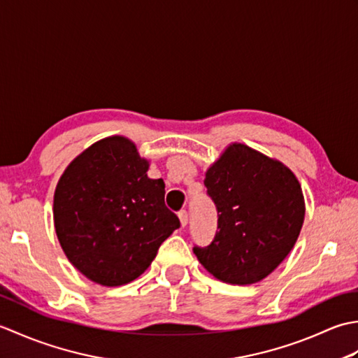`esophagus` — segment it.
Instances as JSON below:
<instances>
[{"mask_svg":"<svg viewBox=\"0 0 358 358\" xmlns=\"http://www.w3.org/2000/svg\"><path fill=\"white\" fill-rule=\"evenodd\" d=\"M178 218H180L181 226L185 227V226L187 224V220H189V218H187V212H186V210H180V212H178Z\"/></svg>","mask_w":358,"mask_h":358,"instance_id":"34e87169","label":"esophagus"}]
</instances>
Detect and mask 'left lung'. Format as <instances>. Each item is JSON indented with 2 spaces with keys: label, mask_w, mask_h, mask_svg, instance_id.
Listing matches in <instances>:
<instances>
[{
  "label": "left lung",
  "mask_w": 358,
  "mask_h": 358,
  "mask_svg": "<svg viewBox=\"0 0 358 358\" xmlns=\"http://www.w3.org/2000/svg\"><path fill=\"white\" fill-rule=\"evenodd\" d=\"M204 186L217 206L218 231L194 254L224 283L262 281L291 252L305 222L295 173L275 158L231 143L206 171Z\"/></svg>",
  "instance_id": "1"
}]
</instances>
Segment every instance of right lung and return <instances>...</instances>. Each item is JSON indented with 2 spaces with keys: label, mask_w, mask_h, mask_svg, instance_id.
Here are the masks:
<instances>
[{
  "label": "right lung",
  "mask_w": 358,
  "mask_h": 358,
  "mask_svg": "<svg viewBox=\"0 0 358 358\" xmlns=\"http://www.w3.org/2000/svg\"><path fill=\"white\" fill-rule=\"evenodd\" d=\"M135 143L112 135L66 167L53 194V224L73 268L94 283L138 278L159 245L180 227L164 206V181L148 177Z\"/></svg>",
  "instance_id": "right-lung-1"
}]
</instances>
